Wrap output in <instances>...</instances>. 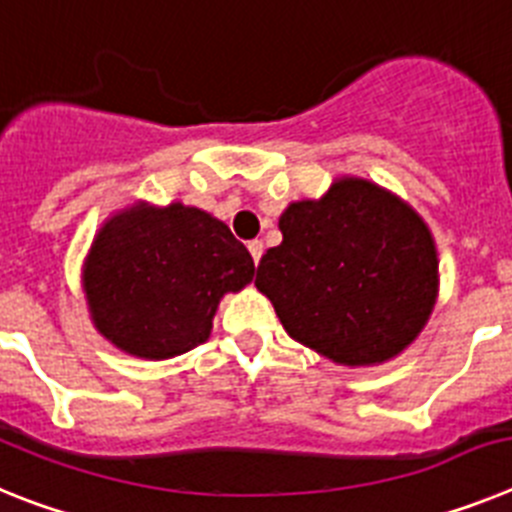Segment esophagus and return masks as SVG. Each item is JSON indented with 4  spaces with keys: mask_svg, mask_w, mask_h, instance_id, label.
I'll use <instances>...</instances> for the list:
<instances>
[{
    "mask_svg": "<svg viewBox=\"0 0 512 512\" xmlns=\"http://www.w3.org/2000/svg\"><path fill=\"white\" fill-rule=\"evenodd\" d=\"M247 250H250L252 260H255V265H257V262H260V257H262V250H265V247H262L260 239H255V242L247 244Z\"/></svg>",
    "mask_w": 512,
    "mask_h": 512,
    "instance_id": "34e87169",
    "label": "esophagus"
}]
</instances>
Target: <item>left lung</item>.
<instances>
[{
  "label": "left lung",
  "instance_id": "left-lung-1",
  "mask_svg": "<svg viewBox=\"0 0 512 512\" xmlns=\"http://www.w3.org/2000/svg\"><path fill=\"white\" fill-rule=\"evenodd\" d=\"M283 242L257 265L283 330L348 368L379 366L417 340L438 301V250L420 213L363 177L288 203Z\"/></svg>",
  "mask_w": 512,
  "mask_h": 512
}]
</instances>
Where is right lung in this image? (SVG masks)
<instances>
[{
  "label": "right lung",
  "mask_w": 512,
  "mask_h": 512,
  "mask_svg": "<svg viewBox=\"0 0 512 512\" xmlns=\"http://www.w3.org/2000/svg\"><path fill=\"white\" fill-rule=\"evenodd\" d=\"M255 262L229 226L175 201L113 213L84 257L82 291L95 330L146 361L188 353L211 337L224 293L252 283Z\"/></svg>",
  "instance_id": "add662e5"
}]
</instances>
